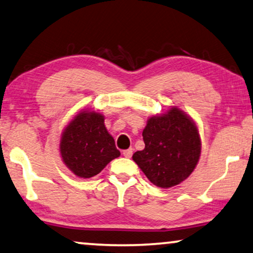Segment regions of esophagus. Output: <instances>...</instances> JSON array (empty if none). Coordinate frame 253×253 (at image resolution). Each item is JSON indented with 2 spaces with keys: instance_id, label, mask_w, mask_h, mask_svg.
Listing matches in <instances>:
<instances>
[{
  "instance_id": "obj_1",
  "label": "esophagus",
  "mask_w": 253,
  "mask_h": 253,
  "mask_svg": "<svg viewBox=\"0 0 253 253\" xmlns=\"http://www.w3.org/2000/svg\"><path fill=\"white\" fill-rule=\"evenodd\" d=\"M123 155L125 156L126 158H130L131 157V155H133V149H127V150H125V151H123Z\"/></svg>"
}]
</instances>
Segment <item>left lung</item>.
Returning a JSON list of instances; mask_svg holds the SVG:
<instances>
[{
  "mask_svg": "<svg viewBox=\"0 0 253 253\" xmlns=\"http://www.w3.org/2000/svg\"><path fill=\"white\" fill-rule=\"evenodd\" d=\"M143 150L133 161L159 188L180 184L193 173L201 157L202 142L196 123L176 106L152 116L144 127Z\"/></svg>",
  "mask_w": 253,
  "mask_h": 253,
  "instance_id": "left-lung-1",
  "label": "left lung"
}]
</instances>
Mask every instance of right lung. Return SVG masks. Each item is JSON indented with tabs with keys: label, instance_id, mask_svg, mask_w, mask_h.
<instances>
[{
	"label": "right lung",
	"instance_id": "right-lung-1",
	"mask_svg": "<svg viewBox=\"0 0 253 253\" xmlns=\"http://www.w3.org/2000/svg\"><path fill=\"white\" fill-rule=\"evenodd\" d=\"M63 163L81 179H89L120 156L104 125V116L81 110L64 128L59 143Z\"/></svg>",
	"mask_w": 253,
	"mask_h": 253
}]
</instances>
